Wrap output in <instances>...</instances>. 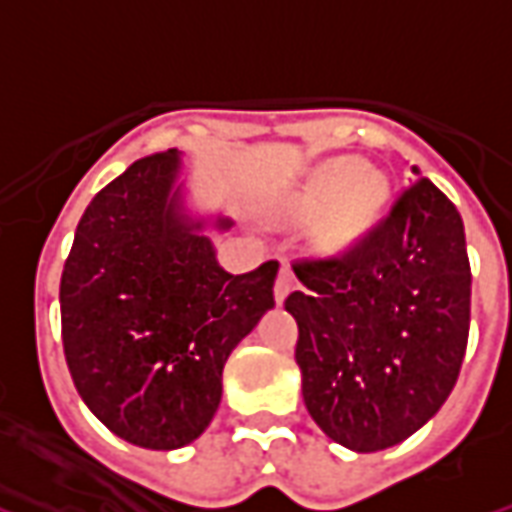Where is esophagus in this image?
Listing matches in <instances>:
<instances>
[{"mask_svg":"<svg viewBox=\"0 0 512 512\" xmlns=\"http://www.w3.org/2000/svg\"><path fill=\"white\" fill-rule=\"evenodd\" d=\"M293 291V274H291V268L288 266H282L280 268V274H277V282H274V299L277 302H285L288 299V293Z\"/></svg>","mask_w":512,"mask_h":512,"instance_id":"esophagus-1","label":"esophagus"}]
</instances>
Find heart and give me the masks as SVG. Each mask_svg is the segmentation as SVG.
I'll return each instance as SVG.
<instances>
[{
  "instance_id": "obj_1",
  "label": "heart",
  "mask_w": 512,
  "mask_h": 512,
  "mask_svg": "<svg viewBox=\"0 0 512 512\" xmlns=\"http://www.w3.org/2000/svg\"><path fill=\"white\" fill-rule=\"evenodd\" d=\"M357 177H360V166H357L355 160L335 163V166H330V169L324 171L316 180V185H313L310 205L318 207V210H327V207L335 205V202L349 191ZM374 210H377V188H374V182L360 180L356 188L352 189V194H349V202H346V210H343L341 216V230H357Z\"/></svg>"
}]
</instances>
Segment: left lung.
I'll return each mask as SVG.
<instances>
[{
    "mask_svg": "<svg viewBox=\"0 0 512 512\" xmlns=\"http://www.w3.org/2000/svg\"><path fill=\"white\" fill-rule=\"evenodd\" d=\"M338 255L302 257L285 299L299 324L307 413L352 452H380L452 393L471 321V266L457 207L427 177Z\"/></svg>",
    "mask_w": 512,
    "mask_h": 512,
    "instance_id": "obj_1",
    "label": "left lung"
}]
</instances>
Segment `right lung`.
Listing matches in <instances>:
<instances>
[{"label": "right lung", "instance_id": "obj_1", "mask_svg": "<svg viewBox=\"0 0 512 512\" xmlns=\"http://www.w3.org/2000/svg\"><path fill=\"white\" fill-rule=\"evenodd\" d=\"M177 149L135 160L85 207L60 277L74 388L107 430L180 449L207 430L230 352L274 307L277 260L230 274L180 213ZM221 230L230 221H216Z\"/></svg>", "mask_w": 512, "mask_h": 512}]
</instances>
